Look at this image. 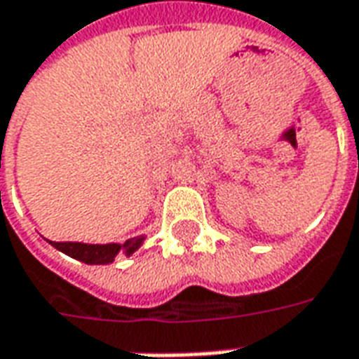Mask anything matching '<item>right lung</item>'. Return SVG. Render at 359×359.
Here are the masks:
<instances>
[{
  "mask_svg": "<svg viewBox=\"0 0 359 359\" xmlns=\"http://www.w3.org/2000/svg\"><path fill=\"white\" fill-rule=\"evenodd\" d=\"M144 240L146 236H137V238H129L123 243H81V241H49V243L60 253L85 264H110L118 253L131 257L144 243Z\"/></svg>",
  "mask_w": 359,
  "mask_h": 359,
  "instance_id": "right-lung-1",
  "label": "right lung"
}]
</instances>
